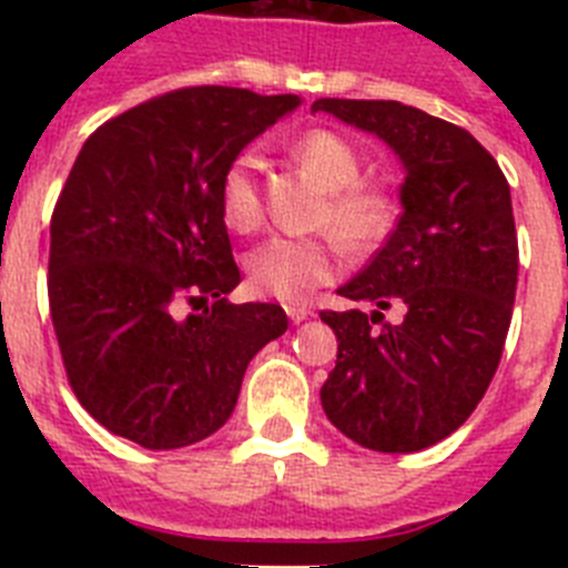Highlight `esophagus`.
Here are the masks:
<instances>
[{"label":"esophagus","instance_id":"esophagus-1","mask_svg":"<svg viewBox=\"0 0 568 568\" xmlns=\"http://www.w3.org/2000/svg\"><path fill=\"white\" fill-rule=\"evenodd\" d=\"M287 315H290V321H293V324H301V321H307L313 313H310L307 307H298V304H290Z\"/></svg>","mask_w":568,"mask_h":568}]
</instances>
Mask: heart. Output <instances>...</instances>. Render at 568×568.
Wrapping results in <instances>:
<instances>
[{"label":"heart","mask_w":568,"mask_h":568,"mask_svg":"<svg viewBox=\"0 0 568 568\" xmlns=\"http://www.w3.org/2000/svg\"><path fill=\"white\" fill-rule=\"evenodd\" d=\"M298 164L327 190V207L318 224L349 250L375 247L395 222L393 199L378 187L361 184L364 162L358 150L333 130H313L293 144ZM261 162L253 150L235 155L222 179V215L235 233H253L261 227L264 207L258 190ZM338 267V253L327 239H287L275 235L247 255L250 284L267 298L298 301L310 298L318 287L329 284Z\"/></svg>","instance_id":"heart-1"}]
</instances>
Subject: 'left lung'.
I'll return each mask as SVG.
<instances>
[{
  "mask_svg": "<svg viewBox=\"0 0 568 568\" xmlns=\"http://www.w3.org/2000/svg\"><path fill=\"white\" fill-rule=\"evenodd\" d=\"M313 113L378 135L404 168L398 224L338 290L375 310L321 313L338 338L321 406L366 449L420 453L469 418L500 364L518 287L509 184L475 135L409 104L318 99ZM395 300L400 325L383 321Z\"/></svg>",
  "mask_w": 568,
  "mask_h": 568,
  "instance_id": "1",
  "label": "left lung"
}]
</instances>
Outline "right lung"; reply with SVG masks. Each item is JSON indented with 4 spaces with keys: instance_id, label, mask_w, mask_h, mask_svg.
Returning a JSON list of instances; mask_svg holds the SVG:
<instances>
[{
    "instance_id": "add662e5",
    "label": "right lung",
    "mask_w": 568,
    "mask_h": 568,
    "mask_svg": "<svg viewBox=\"0 0 568 568\" xmlns=\"http://www.w3.org/2000/svg\"><path fill=\"white\" fill-rule=\"evenodd\" d=\"M298 104L184 88L104 122L77 155L50 219V318L79 404L113 435L199 444L233 415L253 355L287 333L278 304L227 301L241 273L219 193Z\"/></svg>"
}]
</instances>
